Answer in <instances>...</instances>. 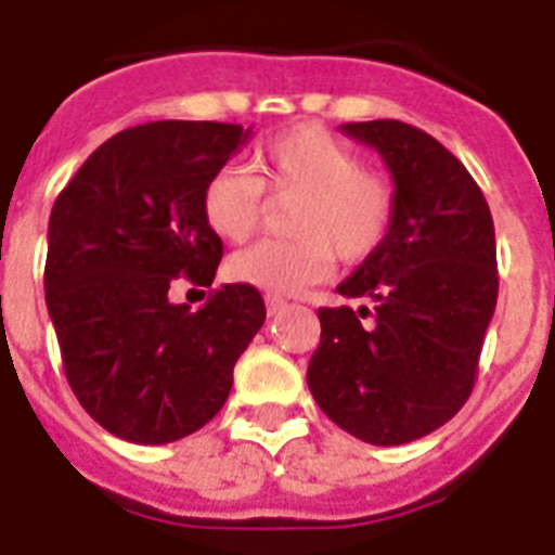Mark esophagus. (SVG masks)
<instances>
[{
  "mask_svg": "<svg viewBox=\"0 0 555 555\" xmlns=\"http://www.w3.org/2000/svg\"><path fill=\"white\" fill-rule=\"evenodd\" d=\"M264 302H268V313H270V317H279V313H282L287 308L285 299H279V296H268Z\"/></svg>",
  "mask_w": 555,
  "mask_h": 555,
  "instance_id": "1",
  "label": "esophagus"
}]
</instances>
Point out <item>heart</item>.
I'll list each match as a JSON object with an SVG mask.
<instances>
[{
    "instance_id": "b5f03b06",
    "label": "heart",
    "mask_w": 555,
    "mask_h": 555,
    "mask_svg": "<svg viewBox=\"0 0 555 555\" xmlns=\"http://www.w3.org/2000/svg\"><path fill=\"white\" fill-rule=\"evenodd\" d=\"M287 204V242H261L235 253L227 273L238 285L294 296L346 264L371 259L391 233L395 184L363 167L351 146L320 126L302 124L276 134L250 167H224L201 190V218L221 242H244L259 230L268 201Z\"/></svg>"
}]
</instances>
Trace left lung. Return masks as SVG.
<instances>
[{
    "instance_id": "8db88e82",
    "label": "left lung",
    "mask_w": 555,
    "mask_h": 555,
    "mask_svg": "<svg viewBox=\"0 0 555 555\" xmlns=\"http://www.w3.org/2000/svg\"><path fill=\"white\" fill-rule=\"evenodd\" d=\"M339 129L386 160L397 209L383 247L337 287L371 308H320L308 388L339 429L400 447L473 395L499 299L495 227L473 176L431 134L400 120Z\"/></svg>"
}]
</instances>
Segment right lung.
I'll use <instances>...</instances> for the list:
<instances>
[{
    "instance_id": "add662e5",
    "label": "right lung",
    "mask_w": 555,
    "mask_h": 555,
    "mask_svg": "<svg viewBox=\"0 0 555 555\" xmlns=\"http://www.w3.org/2000/svg\"><path fill=\"white\" fill-rule=\"evenodd\" d=\"M247 138L212 120L124 129L56 195L46 305L68 386L117 438L158 447L212 421L264 322L250 285L216 287L198 311L169 302L178 276L216 279L224 244L201 218V190Z\"/></svg>"
}]
</instances>
